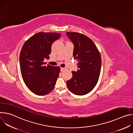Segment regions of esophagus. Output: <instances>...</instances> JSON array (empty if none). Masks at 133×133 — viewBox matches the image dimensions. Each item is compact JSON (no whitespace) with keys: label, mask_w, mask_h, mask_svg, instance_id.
Here are the masks:
<instances>
[{"label":"esophagus","mask_w":133,"mask_h":133,"mask_svg":"<svg viewBox=\"0 0 133 133\" xmlns=\"http://www.w3.org/2000/svg\"><path fill=\"white\" fill-rule=\"evenodd\" d=\"M65 70V68H63V67H61V70L62 72L64 71Z\"/></svg>","instance_id":"esophagus-1"}]
</instances>
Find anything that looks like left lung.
Returning a JSON list of instances; mask_svg holds the SVG:
<instances>
[{
    "label": "left lung",
    "mask_w": 133,
    "mask_h": 133,
    "mask_svg": "<svg viewBox=\"0 0 133 133\" xmlns=\"http://www.w3.org/2000/svg\"><path fill=\"white\" fill-rule=\"evenodd\" d=\"M66 35L74 44V59L78 62V69L71 71L72 77L66 84L73 94L84 95L91 91L97 83L102 66L101 54L87 36L74 32H67Z\"/></svg>",
    "instance_id": "left-lung-1"
}]
</instances>
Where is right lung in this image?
Returning a JSON list of instances; mask_svg holds the SVG:
<instances>
[{
  "label": "right lung",
  "mask_w": 133,
  "mask_h": 133,
  "mask_svg": "<svg viewBox=\"0 0 133 133\" xmlns=\"http://www.w3.org/2000/svg\"><path fill=\"white\" fill-rule=\"evenodd\" d=\"M61 34L38 32L25 43L19 56L21 71L28 88L38 95H45L54 88L61 71L60 67L47 65L43 62L49 59L51 45Z\"/></svg>",
  "instance_id": "add662e5"
}]
</instances>
